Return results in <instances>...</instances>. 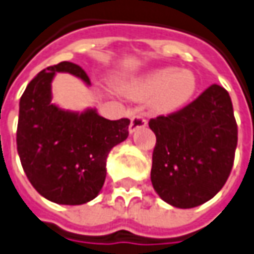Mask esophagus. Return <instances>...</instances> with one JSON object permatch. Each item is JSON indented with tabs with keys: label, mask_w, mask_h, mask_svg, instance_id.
<instances>
[{
	"label": "esophagus",
	"mask_w": 254,
	"mask_h": 254,
	"mask_svg": "<svg viewBox=\"0 0 254 254\" xmlns=\"http://www.w3.org/2000/svg\"><path fill=\"white\" fill-rule=\"evenodd\" d=\"M147 126V119L142 114H134L131 117V123H130V132H134L135 130L145 127Z\"/></svg>",
	"instance_id": "34e87169"
}]
</instances>
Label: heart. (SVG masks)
<instances>
[{
  "mask_svg": "<svg viewBox=\"0 0 254 254\" xmlns=\"http://www.w3.org/2000/svg\"><path fill=\"white\" fill-rule=\"evenodd\" d=\"M122 90L134 99H152L158 112L172 113L190 102L196 90V77L190 70L162 67L122 83Z\"/></svg>",
  "mask_w": 254,
  "mask_h": 254,
  "instance_id": "heart-1",
  "label": "heart"
}]
</instances>
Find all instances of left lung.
I'll use <instances>...</instances> for the list:
<instances>
[{
  "instance_id": "8db88e82",
  "label": "left lung",
  "mask_w": 254,
  "mask_h": 254,
  "mask_svg": "<svg viewBox=\"0 0 254 254\" xmlns=\"http://www.w3.org/2000/svg\"><path fill=\"white\" fill-rule=\"evenodd\" d=\"M157 142L151 182L162 200L195 208L212 199L229 178L238 124L229 93L210 84L190 104L148 122Z\"/></svg>"
}]
</instances>
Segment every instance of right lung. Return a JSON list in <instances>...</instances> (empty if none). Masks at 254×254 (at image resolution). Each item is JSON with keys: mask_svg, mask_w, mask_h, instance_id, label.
Instances as JSON below:
<instances>
[{"mask_svg": "<svg viewBox=\"0 0 254 254\" xmlns=\"http://www.w3.org/2000/svg\"><path fill=\"white\" fill-rule=\"evenodd\" d=\"M56 72H69L90 84L86 72L72 62L48 66L36 74L19 100L16 150L28 180L44 198L82 205L102 190L107 155L128 137L130 120H107L94 110H61L51 103Z\"/></svg>", "mask_w": 254, "mask_h": 254, "instance_id": "1", "label": "right lung"}]
</instances>
